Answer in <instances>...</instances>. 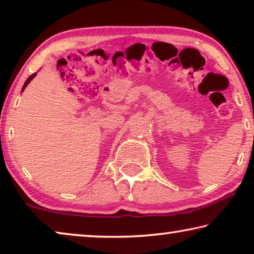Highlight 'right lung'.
I'll return each mask as SVG.
<instances>
[{"label":"right lung","mask_w":254,"mask_h":254,"mask_svg":"<svg viewBox=\"0 0 254 254\" xmlns=\"http://www.w3.org/2000/svg\"><path fill=\"white\" fill-rule=\"evenodd\" d=\"M36 75H37V72H34V74H32L31 76H30L29 77V78L27 79V80H25V83H24V85H23V87H22V92L24 91V89H25V87H27V86H28V84L30 83V81H31L33 78H34V77H36Z\"/></svg>","instance_id":"obj_1"}]
</instances>
